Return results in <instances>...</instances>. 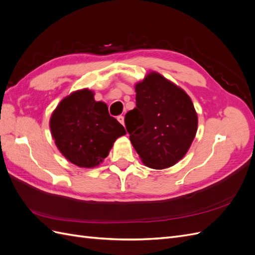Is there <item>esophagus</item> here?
<instances>
[{
	"label": "esophagus",
	"mask_w": 255,
	"mask_h": 255,
	"mask_svg": "<svg viewBox=\"0 0 255 255\" xmlns=\"http://www.w3.org/2000/svg\"><path fill=\"white\" fill-rule=\"evenodd\" d=\"M117 119H118V121L121 123L122 126H125V117H123V116H118Z\"/></svg>",
	"instance_id": "obj_1"
}]
</instances>
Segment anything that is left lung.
Instances as JSON below:
<instances>
[{
	"mask_svg": "<svg viewBox=\"0 0 255 255\" xmlns=\"http://www.w3.org/2000/svg\"><path fill=\"white\" fill-rule=\"evenodd\" d=\"M135 91L136 107L125 118L129 140L145 166L171 167L184 157L196 136L194 104L183 89L156 72L137 83Z\"/></svg>",
	"mask_w": 255,
	"mask_h": 255,
	"instance_id": "8db88e82",
	"label": "left lung"
}]
</instances>
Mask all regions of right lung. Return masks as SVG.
<instances>
[{"instance_id": "1", "label": "right lung", "mask_w": 255, "mask_h": 255, "mask_svg": "<svg viewBox=\"0 0 255 255\" xmlns=\"http://www.w3.org/2000/svg\"><path fill=\"white\" fill-rule=\"evenodd\" d=\"M91 90L72 92L61 100L50 119V128L60 153L72 164L92 168L109 155L126 129L109 113L103 102H97Z\"/></svg>"}]
</instances>
